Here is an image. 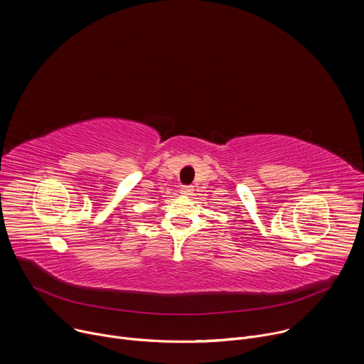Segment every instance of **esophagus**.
<instances>
[{
    "label": "esophagus",
    "mask_w": 364,
    "mask_h": 364,
    "mask_svg": "<svg viewBox=\"0 0 364 364\" xmlns=\"http://www.w3.org/2000/svg\"><path fill=\"white\" fill-rule=\"evenodd\" d=\"M193 193V186H184L181 187V194H191Z\"/></svg>",
    "instance_id": "1"
}]
</instances>
